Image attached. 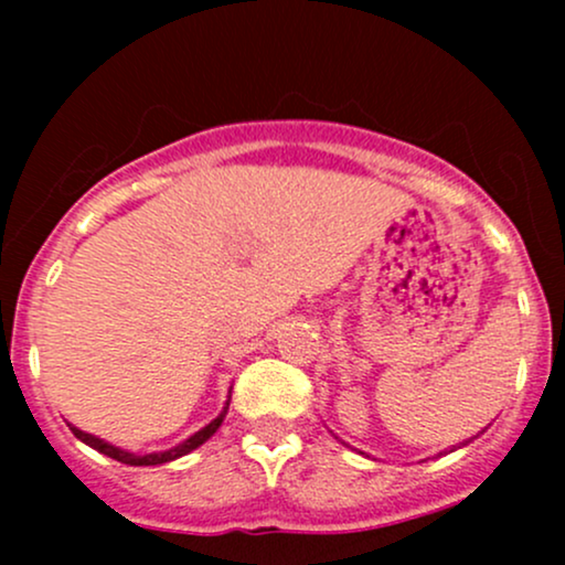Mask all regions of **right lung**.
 <instances>
[{"mask_svg": "<svg viewBox=\"0 0 565 565\" xmlns=\"http://www.w3.org/2000/svg\"><path fill=\"white\" fill-rule=\"evenodd\" d=\"M228 404H231V398L225 401L223 412H220L217 417L212 419L210 425H206V427H201L199 433H193V436H191V438H185L183 444H180V446H174V449H170V451H153V454H142V457H138V454H129V451H125V449H116V446L106 444V440H103V438H97V436H89V433L79 430V427H74V425H68V427H71V433H74V436L82 440V444L93 446L95 451L106 454V457L116 459V462H125V465H135V468H142V465H164V462H172V459H178V457H185L188 451L199 449V446L204 444V440H210L212 436H215V433H217V427L223 425L225 414H228Z\"/></svg>", "mask_w": 565, "mask_h": 565, "instance_id": "right-lung-1", "label": "right lung"}]
</instances>
